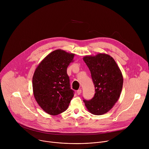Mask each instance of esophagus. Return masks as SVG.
<instances>
[{
  "mask_svg": "<svg viewBox=\"0 0 149 149\" xmlns=\"http://www.w3.org/2000/svg\"><path fill=\"white\" fill-rule=\"evenodd\" d=\"M81 92H82V90H81V89H79V90H77V94H78V95H79V94H81Z\"/></svg>",
  "mask_w": 149,
  "mask_h": 149,
  "instance_id": "obj_1",
  "label": "esophagus"
}]
</instances>
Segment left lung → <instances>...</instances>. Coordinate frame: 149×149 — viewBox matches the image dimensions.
<instances>
[{
  "label": "left lung",
  "mask_w": 149,
  "mask_h": 149,
  "mask_svg": "<svg viewBox=\"0 0 149 149\" xmlns=\"http://www.w3.org/2000/svg\"><path fill=\"white\" fill-rule=\"evenodd\" d=\"M83 60L91 72L95 92L92 99L83 101L91 113L102 115L112 109L120 97L123 84L121 72L114 59L107 54L86 56Z\"/></svg>",
  "instance_id": "left-lung-1"
}]
</instances>
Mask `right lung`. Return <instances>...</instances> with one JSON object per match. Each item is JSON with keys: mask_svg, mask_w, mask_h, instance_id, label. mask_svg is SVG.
Returning <instances> with one entry per match:
<instances>
[{"mask_svg": "<svg viewBox=\"0 0 149 149\" xmlns=\"http://www.w3.org/2000/svg\"><path fill=\"white\" fill-rule=\"evenodd\" d=\"M74 55L55 50L41 61L34 72L32 87L35 98L50 115L65 111L74 97L67 70Z\"/></svg>", "mask_w": 149, "mask_h": 149, "instance_id": "obj_1", "label": "right lung"}]
</instances>
